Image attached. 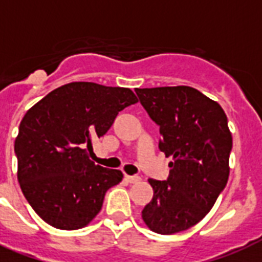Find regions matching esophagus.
Listing matches in <instances>:
<instances>
[{
	"label": "esophagus",
	"mask_w": 262,
	"mask_h": 262,
	"mask_svg": "<svg viewBox=\"0 0 262 262\" xmlns=\"http://www.w3.org/2000/svg\"><path fill=\"white\" fill-rule=\"evenodd\" d=\"M125 179H126L127 182H130V183H137L141 181V178L137 177V175H125Z\"/></svg>",
	"instance_id": "1"
}]
</instances>
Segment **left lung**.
Masks as SVG:
<instances>
[{
    "label": "left lung",
    "instance_id": "obj_1",
    "mask_svg": "<svg viewBox=\"0 0 262 262\" xmlns=\"http://www.w3.org/2000/svg\"><path fill=\"white\" fill-rule=\"evenodd\" d=\"M135 91L159 125V149L172 158L167 181L148 179L154 197L141 216L149 230L170 235L199 223L226 187L232 136L222 106L195 88Z\"/></svg>",
    "mask_w": 262,
    "mask_h": 262
}]
</instances>
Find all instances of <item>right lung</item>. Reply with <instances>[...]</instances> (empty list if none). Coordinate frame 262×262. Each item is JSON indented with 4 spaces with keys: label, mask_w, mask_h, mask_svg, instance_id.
<instances>
[{
    "label": "right lung",
    "mask_w": 262,
    "mask_h": 262,
    "mask_svg": "<svg viewBox=\"0 0 262 262\" xmlns=\"http://www.w3.org/2000/svg\"><path fill=\"white\" fill-rule=\"evenodd\" d=\"M135 103L129 88L75 81L51 91L23 117L14 140L17 179L47 224L77 230L100 212L106 191L123 174L90 159L92 139L106 135L119 111Z\"/></svg>",
    "instance_id": "right-lung-1"
}]
</instances>
